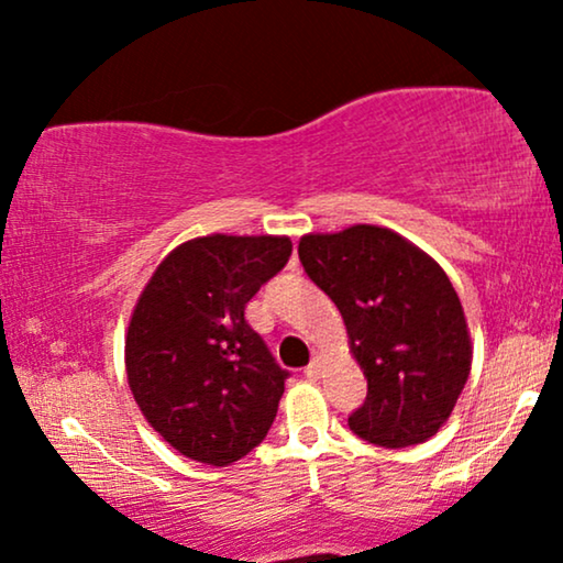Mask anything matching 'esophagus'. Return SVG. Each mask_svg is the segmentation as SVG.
I'll return each mask as SVG.
<instances>
[{
    "label": "esophagus",
    "mask_w": 563,
    "mask_h": 563,
    "mask_svg": "<svg viewBox=\"0 0 563 563\" xmlns=\"http://www.w3.org/2000/svg\"><path fill=\"white\" fill-rule=\"evenodd\" d=\"M320 368H322V358H320V356H314V358L310 361V366L305 368V376H307V379H318V376H320Z\"/></svg>",
    "instance_id": "obj_1"
}]
</instances>
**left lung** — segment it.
Listing matches in <instances>:
<instances>
[{"label": "left lung", "mask_w": 563, "mask_h": 563, "mask_svg": "<svg viewBox=\"0 0 563 563\" xmlns=\"http://www.w3.org/2000/svg\"><path fill=\"white\" fill-rule=\"evenodd\" d=\"M305 272L333 299L366 376L353 433L382 449L433 438L472 372L464 307L441 266L395 230L351 225L299 238Z\"/></svg>", "instance_id": "8db88e82"}]
</instances>
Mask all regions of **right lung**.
<instances>
[{
	"label": "right lung",
	"instance_id": "add662e5",
	"mask_svg": "<svg viewBox=\"0 0 563 563\" xmlns=\"http://www.w3.org/2000/svg\"><path fill=\"white\" fill-rule=\"evenodd\" d=\"M291 256L287 235H205L161 261L137 297L125 372L143 418L181 456L228 466L264 441L287 372L245 322Z\"/></svg>",
	"mask_w": 563,
	"mask_h": 563
}]
</instances>
